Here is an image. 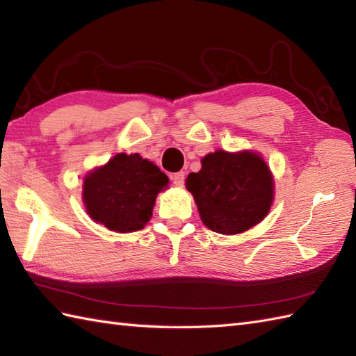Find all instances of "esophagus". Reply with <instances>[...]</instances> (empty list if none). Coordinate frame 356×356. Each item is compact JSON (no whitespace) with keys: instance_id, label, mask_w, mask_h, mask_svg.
<instances>
[{"instance_id":"34e87169","label":"esophagus","mask_w":356,"mask_h":356,"mask_svg":"<svg viewBox=\"0 0 356 356\" xmlns=\"http://www.w3.org/2000/svg\"><path fill=\"white\" fill-rule=\"evenodd\" d=\"M172 184L176 186H184V182H185V172L184 171H179L176 174H172Z\"/></svg>"}]
</instances>
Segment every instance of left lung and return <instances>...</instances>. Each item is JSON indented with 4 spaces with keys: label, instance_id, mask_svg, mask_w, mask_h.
I'll use <instances>...</instances> for the list:
<instances>
[{
    "label": "left lung",
    "instance_id": "left-lung-1",
    "mask_svg": "<svg viewBox=\"0 0 356 356\" xmlns=\"http://www.w3.org/2000/svg\"><path fill=\"white\" fill-rule=\"evenodd\" d=\"M202 222L218 234H238L266 217L274 197L272 174L263 159L218 149L202 159V170L186 177Z\"/></svg>",
    "mask_w": 356,
    "mask_h": 356
}]
</instances>
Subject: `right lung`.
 Returning a JSON list of instances; mask_svg holds the SVG:
<instances>
[{
	"mask_svg": "<svg viewBox=\"0 0 356 356\" xmlns=\"http://www.w3.org/2000/svg\"><path fill=\"white\" fill-rule=\"evenodd\" d=\"M170 179L139 154H116L90 172L82 197L88 216L111 231L131 232L145 226L157 197Z\"/></svg>",
	"mask_w": 356,
	"mask_h": 356,
	"instance_id": "right-lung-1",
	"label": "right lung"
}]
</instances>
